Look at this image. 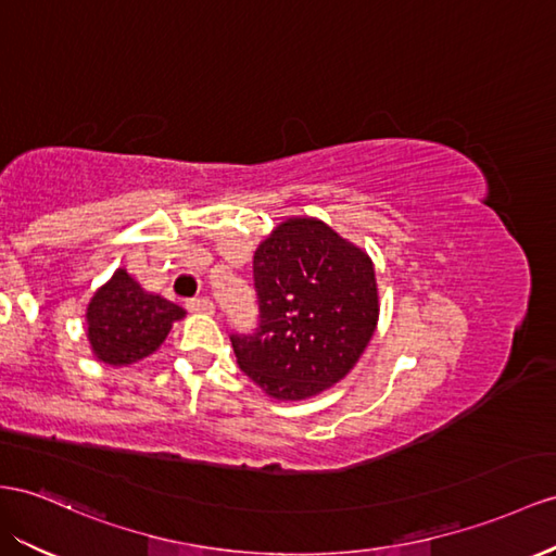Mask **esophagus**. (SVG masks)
<instances>
[{"label": "esophagus", "instance_id": "esophagus-1", "mask_svg": "<svg viewBox=\"0 0 556 556\" xmlns=\"http://www.w3.org/2000/svg\"><path fill=\"white\" fill-rule=\"evenodd\" d=\"M188 309L190 312H199V315H213V309H216V305H213L208 298H192V301H188Z\"/></svg>", "mask_w": 556, "mask_h": 556}]
</instances>
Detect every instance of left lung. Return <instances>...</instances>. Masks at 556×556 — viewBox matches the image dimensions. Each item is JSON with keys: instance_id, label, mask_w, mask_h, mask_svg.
I'll return each mask as SVG.
<instances>
[{"instance_id": "obj_1", "label": "left lung", "mask_w": 556, "mask_h": 556, "mask_svg": "<svg viewBox=\"0 0 556 556\" xmlns=\"http://www.w3.org/2000/svg\"><path fill=\"white\" fill-rule=\"evenodd\" d=\"M258 326L230 333L237 364L281 402L345 378L378 321L368 255L315 218L281 223L253 255Z\"/></svg>"}]
</instances>
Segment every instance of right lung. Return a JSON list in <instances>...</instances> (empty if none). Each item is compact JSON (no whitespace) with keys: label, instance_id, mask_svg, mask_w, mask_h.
Here are the masks:
<instances>
[{"label":"right lung","instance_id":"obj_1","mask_svg":"<svg viewBox=\"0 0 556 556\" xmlns=\"http://www.w3.org/2000/svg\"><path fill=\"white\" fill-rule=\"evenodd\" d=\"M182 317L180 305L146 293L126 269H117L89 303L91 348L110 366L134 364L160 348L170 326Z\"/></svg>","mask_w":556,"mask_h":556}]
</instances>
